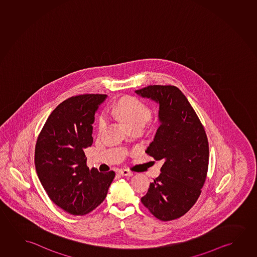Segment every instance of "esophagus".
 Instances as JSON below:
<instances>
[{
  "label": "esophagus",
  "instance_id": "34e87169",
  "mask_svg": "<svg viewBox=\"0 0 257 257\" xmlns=\"http://www.w3.org/2000/svg\"><path fill=\"white\" fill-rule=\"evenodd\" d=\"M118 173L122 176H133L134 175L133 172L127 170V169H121V170H119Z\"/></svg>",
  "mask_w": 257,
  "mask_h": 257
}]
</instances>
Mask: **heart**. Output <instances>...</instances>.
Instances as JSON below:
<instances>
[{"instance_id":"1","label":"heart","mask_w":257,"mask_h":257,"mask_svg":"<svg viewBox=\"0 0 257 257\" xmlns=\"http://www.w3.org/2000/svg\"><path fill=\"white\" fill-rule=\"evenodd\" d=\"M110 112L126 123L129 128L144 127L152 116V112L143 100L135 97H125L120 99L114 106L110 107ZM105 125L104 116L99 120V130Z\"/></svg>"}]
</instances>
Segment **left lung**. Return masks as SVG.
Segmentation results:
<instances>
[{
    "label": "left lung",
    "mask_w": 257,
    "mask_h": 257,
    "mask_svg": "<svg viewBox=\"0 0 257 257\" xmlns=\"http://www.w3.org/2000/svg\"><path fill=\"white\" fill-rule=\"evenodd\" d=\"M135 92L159 104L160 125L146 153L164 162L161 174L150 183L142 202L159 220H175L184 215L201 194L209 161L207 136L177 87L150 85Z\"/></svg>",
    "instance_id": "1"
}]
</instances>
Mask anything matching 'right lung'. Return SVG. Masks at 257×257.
I'll return each instance as SVG.
<instances>
[{
	"mask_svg": "<svg viewBox=\"0 0 257 257\" xmlns=\"http://www.w3.org/2000/svg\"><path fill=\"white\" fill-rule=\"evenodd\" d=\"M105 94H81L60 103L49 115L36 144L35 165L50 199L65 212L84 215L100 205L114 172L86 165L84 149L93 143L92 123Z\"/></svg>",
	"mask_w": 257,
	"mask_h": 257,
	"instance_id": "1",
	"label": "right lung"
}]
</instances>
